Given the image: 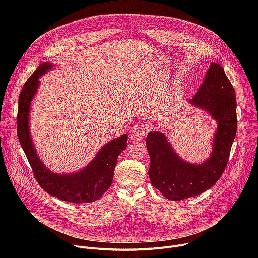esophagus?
<instances>
[{
	"instance_id": "1",
	"label": "esophagus",
	"mask_w": 258,
	"mask_h": 258,
	"mask_svg": "<svg viewBox=\"0 0 258 258\" xmlns=\"http://www.w3.org/2000/svg\"><path fill=\"white\" fill-rule=\"evenodd\" d=\"M147 133H148V126L142 123L136 124L131 131L130 138L132 141H141L146 136Z\"/></svg>"
}]
</instances>
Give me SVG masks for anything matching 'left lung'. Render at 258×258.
Wrapping results in <instances>:
<instances>
[{
	"label": "left lung",
	"instance_id": "left-lung-1",
	"mask_svg": "<svg viewBox=\"0 0 258 258\" xmlns=\"http://www.w3.org/2000/svg\"><path fill=\"white\" fill-rule=\"evenodd\" d=\"M190 103L205 110L217 121L212 153L203 163L192 164L181 159L163 133L153 131L146 138L152 186L173 201L197 196L214 186L228 164L237 133L236 94L223 66L210 64L204 82Z\"/></svg>",
	"mask_w": 258,
	"mask_h": 258
}]
</instances>
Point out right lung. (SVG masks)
I'll return each instance as SVG.
<instances>
[{
  "instance_id": "obj_1",
  "label": "right lung",
  "mask_w": 258,
  "mask_h": 258,
  "mask_svg": "<svg viewBox=\"0 0 258 258\" xmlns=\"http://www.w3.org/2000/svg\"><path fill=\"white\" fill-rule=\"evenodd\" d=\"M52 68L43 63L30 76L21 90L18 101L17 136L39 185L50 195L72 203L98 200L111 186L119 154L126 148L127 135L108 142L84 169L75 173H55L44 165L35 151L29 133V109L39 88V79Z\"/></svg>"
}]
</instances>
